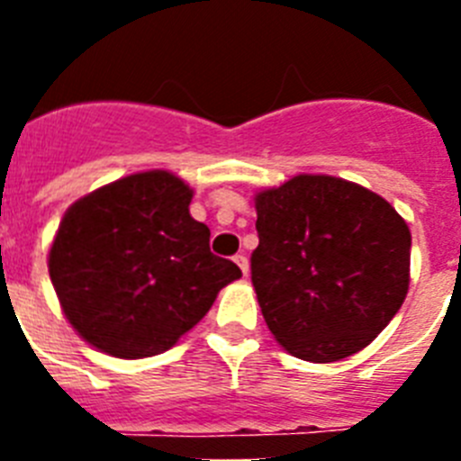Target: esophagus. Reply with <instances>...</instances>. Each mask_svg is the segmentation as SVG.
Wrapping results in <instances>:
<instances>
[{
    "instance_id": "esophagus-1",
    "label": "esophagus",
    "mask_w": 461,
    "mask_h": 461,
    "mask_svg": "<svg viewBox=\"0 0 461 461\" xmlns=\"http://www.w3.org/2000/svg\"><path fill=\"white\" fill-rule=\"evenodd\" d=\"M235 263H238V266H240L242 275H247V272H249V258H247V256H244V254L235 256Z\"/></svg>"
}]
</instances>
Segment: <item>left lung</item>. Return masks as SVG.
I'll return each instance as SVG.
<instances>
[{"instance_id": "obj_1", "label": "left lung", "mask_w": 461, "mask_h": 461, "mask_svg": "<svg viewBox=\"0 0 461 461\" xmlns=\"http://www.w3.org/2000/svg\"><path fill=\"white\" fill-rule=\"evenodd\" d=\"M256 212L251 281L275 339L309 362L362 351L409 291L404 219L381 195L328 175L263 191Z\"/></svg>"}]
</instances>
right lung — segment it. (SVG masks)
<instances>
[{
  "label": "right lung",
  "mask_w": 461,
  "mask_h": 461,
  "mask_svg": "<svg viewBox=\"0 0 461 461\" xmlns=\"http://www.w3.org/2000/svg\"><path fill=\"white\" fill-rule=\"evenodd\" d=\"M191 189L164 170L129 175L80 198L52 242L50 279L68 323L99 351H168L240 279L189 214Z\"/></svg>",
  "instance_id": "right-lung-1"
}]
</instances>
